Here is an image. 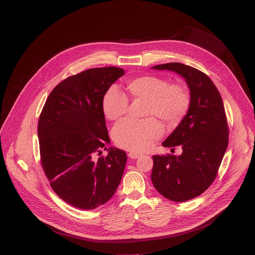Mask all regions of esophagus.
<instances>
[{
    "instance_id": "obj_1",
    "label": "esophagus",
    "mask_w": 255,
    "mask_h": 255,
    "mask_svg": "<svg viewBox=\"0 0 255 255\" xmlns=\"http://www.w3.org/2000/svg\"><path fill=\"white\" fill-rule=\"evenodd\" d=\"M128 156H129V158H131V159H137V158H139V157L141 156V154L135 153V152H130V153L128 154Z\"/></svg>"
}]
</instances>
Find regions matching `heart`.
Listing matches in <instances>:
<instances>
[{"label": "heart", "instance_id": "heart-1", "mask_svg": "<svg viewBox=\"0 0 255 255\" xmlns=\"http://www.w3.org/2000/svg\"><path fill=\"white\" fill-rule=\"evenodd\" d=\"M130 95L135 99L145 100L146 116L160 118L168 125H177L185 117L189 105L190 95L181 83H168L162 77L141 76L127 84ZM128 108L127 97L116 87H110L102 99L103 113L109 120L122 117ZM163 134L161 124L148 118L141 121L125 119L113 128L115 143L126 150L144 151Z\"/></svg>", "mask_w": 255, "mask_h": 255}]
</instances>
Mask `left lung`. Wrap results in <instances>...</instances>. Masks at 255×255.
<instances>
[{"label":"left lung","mask_w":255,"mask_h":255,"mask_svg":"<svg viewBox=\"0 0 255 255\" xmlns=\"http://www.w3.org/2000/svg\"><path fill=\"white\" fill-rule=\"evenodd\" d=\"M182 77L190 92L189 109L162 143L180 146L178 156H153L151 180L165 198L183 202L202 194L213 182L228 146V127L220 93L201 71L181 64L167 63L151 67ZM172 150H174L172 148Z\"/></svg>","instance_id":"8db88e82"}]
</instances>
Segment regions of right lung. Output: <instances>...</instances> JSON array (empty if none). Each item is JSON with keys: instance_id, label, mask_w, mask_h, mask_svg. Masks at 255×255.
<instances>
[{"instance_id": "add662e5", "label": "right lung", "mask_w": 255, "mask_h": 255, "mask_svg": "<svg viewBox=\"0 0 255 255\" xmlns=\"http://www.w3.org/2000/svg\"><path fill=\"white\" fill-rule=\"evenodd\" d=\"M125 71L93 68L71 76L50 93L42 110L38 137L41 162L52 189L68 204L95 209L116 192L127 161L113 146L97 158L110 138L102 99Z\"/></svg>"}]
</instances>
